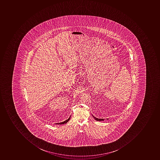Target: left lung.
<instances>
[{
    "label": "left lung",
    "mask_w": 160,
    "mask_h": 160,
    "mask_svg": "<svg viewBox=\"0 0 160 160\" xmlns=\"http://www.w3.org/2000/svg\"><path fill=\"white\" fill-rule=\"evenodd\" d=\"M93 117H94V119L96 120V121H104V120H105L104 119H98V118H96V117H94L93 115H92ZM107 120H108V119H107Z\"/></svg>",
    "instance_id": "1"
}]
</instances>
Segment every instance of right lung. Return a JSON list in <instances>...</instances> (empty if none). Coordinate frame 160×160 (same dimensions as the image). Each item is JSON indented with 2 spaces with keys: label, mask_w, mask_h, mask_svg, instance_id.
<instances>
[{
  "label": "right lung",
  "mask_w": 160,
  "mask_h": 160,
  "mask_svg": "<svg viewBox=\"0 0 160 160\" xmlns=\"http://www.w3.org/2000/svg\"><path fill=\"white\" fill-rule=\"evenodd\" d=\"M70 118H71V116H70V117H69V118H68L67 120H65V121L62 122H59V123H55V124H64V123H66L67 122H68V121H69V120H70Z\"/></svg>",
  "instance_id": "1"
}]
</instances>
